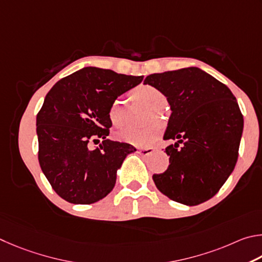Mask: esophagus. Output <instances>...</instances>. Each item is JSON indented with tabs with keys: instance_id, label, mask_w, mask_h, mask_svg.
Here are the masks:
<instances>
[{
	"instance_id": "1",
	"label": "esophagus",
	"mask_w": 262,
	"mask_h": 262,
	"mask_svg": "<svg viewBox=\"0 0 262 262\" xmlns=\"http://www.w3.org/2000/svg\"><path fill=\"white\" fill-rule=\"evenodd\" d=\"M153 152H154L153 147H145V148H139L138 149V153L140 155H143V157H147V155L152 154Z\"/></svg>"
}]
</instances>
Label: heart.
<instances>
[{"mask_svg": "<svg viewBox=\"0 0 262 262\" xmlns=\"http://www.w3.org/2000/svg\"><path fill=\"white\" fill-rule=\"evenodd\" d=\"M134 98L139 101L146 107L152 110H159L162 108L166 103V96L161 91L155 89L154 86L150 85H140L132 91ZM109 119L112 121L114 125H122L124 122L123 112L121 107V102L118 100L114 101L109 108ZM159 136L158 126H147V127H126L117 132V138L122 141H125L131 145L139 146V147H145L153 143Z\"/></svg>", "mask_w": 262, "mask_h": 262, "instance_id": "b5f03b06", "label": "heart"}]
</instances>
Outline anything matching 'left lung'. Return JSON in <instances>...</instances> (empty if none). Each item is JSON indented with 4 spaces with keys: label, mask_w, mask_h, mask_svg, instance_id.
Returning a JSON list of instances; mask_svg holds the SVG:
<instances>
[{
    "label": "left lung",
    "mask_w": 262,
    "mask_h": 262,
    "mask_svg": "<svg viewBox=\"0 0 262 262\" xmlns=\"http://www.w3.org/2000/svg\"><path fill=\"white\" fill-rule=\"evenodd\" d=\"M144 84L162 92L171 115L164 140L169 167L153 175L160 192L195 206L217 193L235 169L244 119L235 95L199 68L153 73ZM181 147H179V145Z\"/></svg>",
    "instance_id": "8db88e82"
}]
</instances>
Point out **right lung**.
Listing matches in <instances>:
<instances>
[{"instance_id": "add662e5", "label": "right lung", "mask_w": 262, "mask_h": 262, "mask_svg": "<svg viewBox=\"0 0 262 262\" xmlns=\"http://www.w3.org/2000/svg\"><path fill=\"white\" fill-rule=\"evenodd\" d=\"M113 70L87 67L62 78L36 115L39 163L56 193L71 204L89 205L110 193L117 169L134 146L107 139L115 100L143 81ZM104 139L100 149L88 144Z\"/></svg>"}]
</instances>
